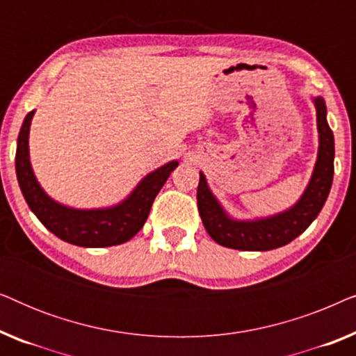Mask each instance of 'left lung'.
I'll return each instance as SVG.
<instances>
[{
  "mask_svg": "<svg viewBox=\"0 0 356 356\" xmlns=\"http://www.w3.org/2000/svg\"><path fill=\"white\" fill-rule=\"evenodd\" d=\"M316 123L319 133L318 159L309 183L293 206L269 217L238 220L230 217L199 172L197 209L204 228L218 245L241 251H269L289 245L308 228L323 209L334 178V134L327 124L323 97H314Z\"/></svg>",
  "mask_w": 356,
  "mask_h": 356,
  "instance_id": "1",
  "label": "left lung"
}]
</instances>
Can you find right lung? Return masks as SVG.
Listing matches in <instances>:
<instances>
[{
    "mask_svg": "<svg viewBox=\"0 0 356 356\" xmlns=\"http://www.w3.org/2000/svg\"><path fill=\"white\" fill-rule=\"evenodd\" d=\"M35 110L29 111L19 131L16 175L24 199L38 220L63 241L82 248H105L129 241L147 220L150 207L178 160L162 165L140 179L123 201L110 207L74 209L55 201L37 181L29 155V133Z\"/></svg>",
    "mask_w": 356,
    "mask_h": 356,
    "instance_id": "1",
    "label": "right lung"
}]
</instances>
